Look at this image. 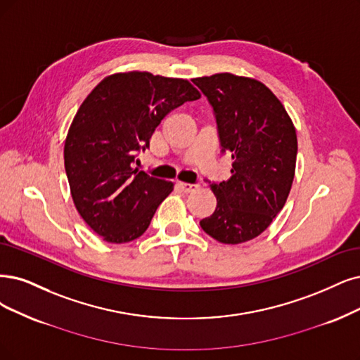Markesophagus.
Masks as SVG:
<instances>
[{
	"label": "esophagus",
	"instance_id": "1",
	"mask_svg": "<svg viewBox=\"0 0 360 360\" xmlns=\"http://www.w3.org/2000/svg\"><path fill=\"white\" fill-rule=\"evenodd\" d=\"M178 188L182 191V193H193L197 190V185L194 184H187V182H178Z\"/></svg>",
	"mask_w": 360,
	"mask_h": 360
}]
</instances>
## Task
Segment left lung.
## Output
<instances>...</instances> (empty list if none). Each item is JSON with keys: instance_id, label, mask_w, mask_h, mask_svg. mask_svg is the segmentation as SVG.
Wrapping results in <instances>:
<instances>
[{"instance_id": "left-lung-1", "label": "left lung", "mask_w": 360, "mask_h": 360, "mask_svg": "<svg viewBox=\"0 0 360 360\" xmlns=\"http://www.w3.org/2000/svg\"><path fill=\"white\" fill-rule=\"evenodd\" d=\"M193 83L214 108L221 153L233 158L231 178L212 184L217 209L200 227L225 245L252 240L267 230L289 195L298 151L294 123L258 79L224 72Z\"/></svg>"}]
</instances>
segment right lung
<instances>
[{
  "instance_id": "add662e5",
  "label": "right lung",
  "mask_w": 360,
  "mask_h": 360,
  "mask_svg": "<svg viewBox=\"0 0 360 360\" xmlns=\"http://www.w3.org/2000/svg\"><path fill=\"white\" fill-rule=\"evenodd\" d=\"M198 98L187 79L133 71L102 79L78 108L65 141V170L78 214L103 240L127 243L148 229L173 184L133 163L162 120Z\"/></svg>"
}]
</instances>
